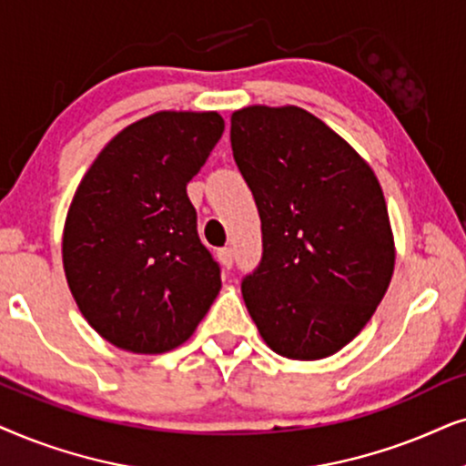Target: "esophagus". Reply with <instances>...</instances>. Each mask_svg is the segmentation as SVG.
<instances>
[{
	"label": "esophagus",
	"instance_id": "34e87169",
	"mask_svg": "<svg viewBox=\"0 0 466 466\" xmlns=\"http://www.w3.org/2000/svg\"><path fill=\"white\" fill-rule=\"evenodd\" d=\"M217 256H219V262H221L223 268H232V264H234V249H232V247H223V249H219Z\"/></svg>",
	"mask_w": 466,
	"mask_h": 466
}]
</instances>
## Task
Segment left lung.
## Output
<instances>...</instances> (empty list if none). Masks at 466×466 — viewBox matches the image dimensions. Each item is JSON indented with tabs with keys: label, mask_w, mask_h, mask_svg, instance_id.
Returning <instances> with one entry per match:
<instances>
[{
	"label": "left lung",
	"mask_w": 466,
	"mask_h": 466,
	"mask_svg": "<svg viewBox=\"0 0 466 466\" xmlns=\"http://www.w3.org/2000/svg\"><path fill=\"white\" fill-rule=\"evenodd\" d=\"M229 140L262 219V262L243 281L247 311L279 356H334L369 324L392 281L381 185L356 148L305 108H240Z\"/></svg>",
	"instance_id": "1"
}]
</instances>
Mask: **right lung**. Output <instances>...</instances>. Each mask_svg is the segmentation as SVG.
<instances>
[{
    "label": "right lung",
    "instance_id": "obj_1",
    "mask_svg": "<svg viewBox=\"0 0 466 466\" xmlns=\"http://www.w3.org/2000/svg\"><path fill=\"white\" fill-rule=\"evenodd\" d=\"M219 113L159 110L121 129L67 208L64 270L89 326L132 353L183 345L221 289L187 183L219 142Z\"/></svg>",
    "mask_w": 466,
    "mask_h": 466
}]
</instances>
